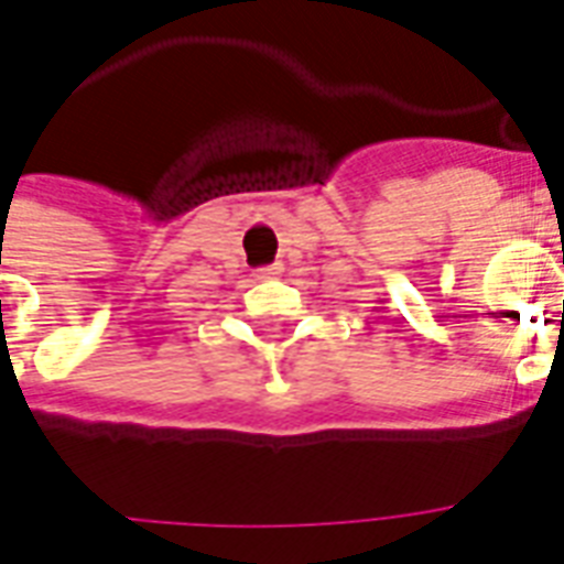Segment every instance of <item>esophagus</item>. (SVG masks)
<instances>
[{"label":"esophagus","mask_w":564,"mask_h":564,"mask_svg":"<svg viewBox=\"0 0 564 564\" xmlns=\"http://www.w3.org/2000/svg\"><path fill=\"white\" fill-rule=\"evenodd\" d=\"M281 265H265V269L253 271V278H257V281H274V278H281Z\"/></svg>","instance_id":"1"}]
</instances>
